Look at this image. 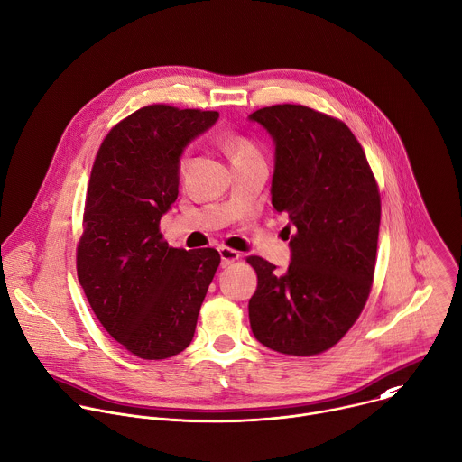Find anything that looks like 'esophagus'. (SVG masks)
Here are the masks:
<instances>
[{
  "instance_id": "esophagus-1",
  "label": "esophagus",
  "mask_w": 462,
  "mask_h": 462,
  "mask_svg": "<svg viewBox=\"0 0 462 462\" xmlns=\"http://www.w3.org/2000/svg\"><path fill=\"white\" fill-rule=\"evenodd\" d=\"M218 253H220L222 267H226V265H229V263H233V262H236L240 258V253L235 251V249H229V247H220Z\"/></svg>"
}]
</instances>
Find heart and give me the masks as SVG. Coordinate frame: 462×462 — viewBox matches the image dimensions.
I'll return each instance as SVG.
<instances>
[{
    "mask_svg": "<svg viewBox=\"0 0 462 462\" xmlns=\"http://www.w3.org/2000/svg\"><path fill=\"white\" fill-rule=\"evenodd\" d=\"M222 141H224V146L227 148V152H229L233 161H238V159H244V157H249V155H256L254 146L245 137H240V135H235V134H227V135H224ZM180 168L182 170L186 168V159L180 161Z\"/></svg>",
    "mask_w": 462,
    "mask_h": 462,
    "instance_id": "1",
    "label": "heart"
}]
</instances>
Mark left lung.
<instances>
[{
    "mask_svg": "<svg viewBox=\"0 0 462 462\" xmlns=\"http://www.w3.org/2000/svg\"><path fill=\"white\" fill-rule=\"evenodd\" d=\"M249 121L274 143L271 202L292 227L287 271L247 258L258 276L251 330L276 352L314 356L336 345L366 303L381 220L377 184L361 144L334 117L276 105Z\"/></svg>",
    "mask_w": 462,
    "mask_h": 462,
    "instance_id": "obj_1",
    "label": "left lung"
}]
</instances>
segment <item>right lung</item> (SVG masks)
<instances>
[{
  "instance_id": "right-lung-1",
  "label": "right lung",
  "mask_w": 462,
  "mask_h": 462,
  "mask_svg": "<svg viewBox=\"0 0 462 462\" xmlns=\"http://www.w3.org/2000/svg\"><path fill=\"white\" fill-rule=\"evenodd\" d=\"M218 112L152 105L105 137L90 175L78 278L106 332L143 359H166L193 339L218 251L173 249L159 224L179 197L186 146Z\"/></svg>"
}]
</instances>
